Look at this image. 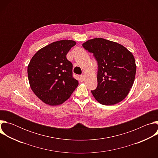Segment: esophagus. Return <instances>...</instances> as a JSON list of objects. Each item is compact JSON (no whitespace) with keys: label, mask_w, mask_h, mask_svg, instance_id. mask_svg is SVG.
Segmentation results:
<instances>
[{"label":"esophagus","mask_w":158,"mask_h":158,"mask_svg":"<svg viewBox=\"0 0 158 158\" xmlns=\"http://www.w3.org/2000/svg\"><path fill=\"white\" fill-rule=\"evenodd\" d=\"M84 75H81V76H80V77H79V80H80V81L81 82H83L84 81Z\"/></svg>","instance_id":"esophagus-1"}]
</instances>
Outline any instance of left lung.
<instances>
[{
  "label": "left lung",
  "instance_id": "left-lung-1",
  "mask_svg": "<svg viewBox=\"0 0 158 158\" xmlns=\"http://www.w3.org/2000/svg\"><path fill=\"white\" fill-rule=\"evenodd\" d=\"M98 62V86L91 93L106 106L122 101L129 94L136 71L135 59L125 47L102 38H94L82 44Z\"/></svg>",
  "mask_w": 158,
  "mask_h": 158
}]
</instances>
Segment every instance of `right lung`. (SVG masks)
Masks as SVG:
<instances>
[{"label": "right lung", "instance_id": "right-lung-1", "mask_svg": "<svg viewBox=\"0 0 158 158\" xmlns=\"http://www.w3.org/2000/svg\"><path fill=\"white\" fill-rule=\"evenodd\" d=\"M76 42L72 40L54 42L39 50L28 67L29 84L34 93L50 106L68 99L79 82L73 76V64L66 55Z\"/></svg>", "mask_w": 158, "mask_h": 158}]
</instances>
